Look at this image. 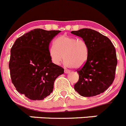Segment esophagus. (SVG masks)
Returning a JSON list of instances; mask_svg holds the SVG:
<instances>
[{
	"mask_svg": "<svg viewBox=\"0 0 126 126\" xmlns=\"http://www.w3.org/2000/svg\"><path fill=\"white\" fill-rule=\"evenodd\" d=\"M64 73H65V74H68V73H70V71H69V70L67 69H64Z\"/></svg>",
	"mask_w": 126,
	"mask_h": 126,
	"instance_id": "obj_1",
	"label": "esophagus"
}]
</instances>
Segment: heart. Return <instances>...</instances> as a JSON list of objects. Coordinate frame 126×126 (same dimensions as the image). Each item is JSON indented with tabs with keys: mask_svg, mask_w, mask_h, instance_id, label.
I'll use <instances>...</instances> for the list:
<instances>
[{
	"mask_svg": "<svg viewBox=\"0 0 126 126\" xmlns=\"http://www.w3.org/2000/svg\"><path fill=\"white\" fill-rule=\"evenodd\" d=\"M48 52L53 64L59 65L64 59L66 66L79 68L87 61L89 47L83 39L64 34L55 39Z\"/></svg>",
	"mask_w": 126,
	"mask_h": 126,
	"instance_id": "heart-1",
	"label": "heart"
}]
</instances>
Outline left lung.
<instances>
[{
	"label": "left lung",
	"mask_w": 126,
	"mask_h": 126,
	"mask_svg": "<svg viewBox=\"0 0 126 126\" xmlns=\"http://www.w3.org/2000/svg\"><path fill=\"white\" fill-rule=\"evenodd\" d=\"M71 33L82 38L89 47L87 61L78 71L79 80L74 90L86 97L103 93L115 78L117 64L115 47L109 38L92 29H81Z\"/></svg>",
	"instance_id": "left-lung-1"
}]
</instances>
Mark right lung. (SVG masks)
<instances>
[{"instance_id": "obj_1", "label": "right lung", "mask_w": 126, "mask_h": 126, "mask_svg": "<svg viewBox=\"0 0 126 126\" xmlns=\"http://www.w3.org/2000/svg\"><path fill=\"white\" fill-rule=\"evenodd\" d=\"M60 32L34 29L18 38L11 48L9 67L12 83L30 100H41L50 95L55 80L64 73L48 52L50 42Z\"/></svg>"}]
</instances>
